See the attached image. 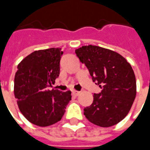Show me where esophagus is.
Instances as JSON below:
<instances>
[{
  "instance_id": "esophagus-1",
  "label": "esophagus",
  "mask_w": 150,
  "mask_h": 150,
  "mask_svg": "<svg viewBox=\"0 0 150 150\" xmlns=\"http://www.w3.org/2000/svg\"><path fill=\"white\" fill-rule=\"evenodd\" d=\"M72 94L75 96H77L79 95L80 94V91H72Z\"/></svg>"
}]
</instances>
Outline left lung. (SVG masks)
Wrapping results in <instances>:
<instances>
[{"label": "left lung", "mask_w": 150, "mask_h": 150, "mask_svg": "<svg viewBox=\"0 0 150 150\" xmlns=\"http://www.w3.org/2000/svg\"><path fill=\"white\" fill-rule=\"evenodd\" d=\"M75 54L102 89L83 109L86 118L100 127L115 125L127 116L135 100L137 84L132 67L118 53L97 46H82Z\"/></svg>", "instance_id": "1"}]
</instances>
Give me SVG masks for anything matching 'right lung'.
Returning a JSON list of instances; mask_svg holds the SVG:
<instances>
[{
	"label": "right lung",
	"mask_w": 150,
	"mask_h": 150,
	"mask_svg": "<svg viewBox=\"0 0 150 150\" xmlns=\"http://www.w3.org/2000/svg\"><path fill=\"white\" fill-rule=\"evenodd\" d=\"M62 54L61 48L36 50L18 66L15 97L22 115L35 125L46 127L59 121L71 100L70 91L48 90L59 76Z\"/></svg>",
	"instance_id": "right-lung-1"
}]
</instances>
